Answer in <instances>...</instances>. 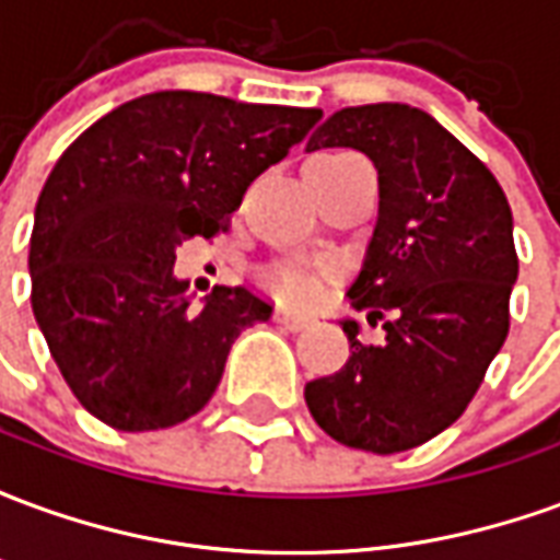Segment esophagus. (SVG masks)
<instances>
[{"label":"esophagus","mask_w":560,"mask_h":560,"mask_svg":"<svg viewBox=\"0 0 560 560\" xmlns=\"http://www.w3.org/2000/svg\"><path fill=\"white\" fill-rule=\"evenodd\" d=\"M276 320H279L284 329H291V332H300V329L308 327V317L300 315V312H293L288 305H279V308H276Z\"/></svg>","instance_id":"esophagus-1"}]
</instances>
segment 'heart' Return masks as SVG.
I'll return each instance as SVG.
<instances>
[{
	"label": "heart",
	"mask_w": 560,
	"mask_h": 560,
	"mask_svg": "<svg viewBox=\"0 0 560 560\" xmlns=\"http://www.w3.org/2000/svg\"><path fill=\"white\" fill-rule=\"evenodd\" d=\"M272 284H276L281 293H288V296H296V300L312 291L308 279H305V276H300V272H279V276L272 279Z\"/></svg>",
	"instance_id": "heart-1"
}]
</instances>
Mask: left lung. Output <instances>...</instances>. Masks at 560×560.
I'll list each match as a JSON object with an SVG mask.
<instances>
[{"label": "left lung", "mask_w": 560, "mask_h": 560, "mask_svg": "<svg viewBox=\"0 0 560 560\" xmlns=\"http://www.w3.org/2000/svg\"><path fill=\"white\" fill-rule=\"evenodd\" d=\"M357 149L377 171V221L348 288L384 339L305 384L315 422L353 450L401 453L462 417L510 329L518 276L513 212L501 185L434 116L411 104H363L327 116L305 143Z\"/></svg>", "instance_id": "obj_1"}]
</instances>
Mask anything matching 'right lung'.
Wrapping results in <instances>:
<instances>
[{
	"label": "right lung",
	"instance_id": "right-lung-1",
	"mask_svg": "<svg viewBox=\"0 0 560 560\" xmlns=\"http://www.w3.org/2000/svg\"><path fill=\"white\" fill-rule=\"evenodd\" d=\"M317 107L164 90L119 104L56 161L35 203L32 312L78 401L119 432L195 417L231 345L272 305L248 288L191 303L176 248L215 236Z\"/></svg>",
	"mask_w": 560,
	"mask_h": 560
}]
</instances>
